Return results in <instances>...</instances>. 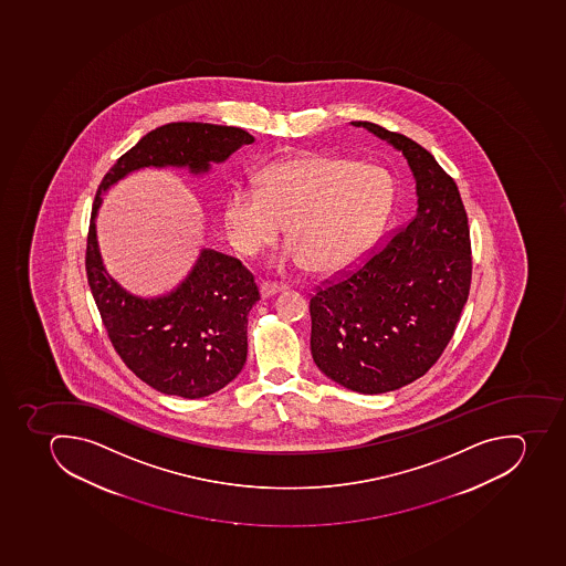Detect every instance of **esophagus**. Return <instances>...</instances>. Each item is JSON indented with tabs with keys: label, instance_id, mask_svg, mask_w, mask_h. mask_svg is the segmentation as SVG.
I'll use <instances>...</instances> for the list:
<instances>
[{
	"label": "esophagus",
	"instance_id": "1",
	"mask_svg": "<svg viewBox=\"0 0 566 566\" xmlns=\"http://www.w3.org/2000/svg\"><path fill=\"white\" fill-rule=\"evenodd\" d=\"M286 289V285H277V283H266L263 281L262 285H260V292H262L263 300L266 297H272V295L280 294L283 290Z\"/></svg>",
	"mask_w": 566,
	"mask_h": 566
}]
</instances>
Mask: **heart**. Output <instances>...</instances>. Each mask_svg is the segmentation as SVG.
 Listing matches in <instances>:
<instances>
[{
    "label": "heart",
    "instance_id": "b5f03b06",
    "mask_svg": "<svg viewBox=\"0 0 566 566\" xmlns=\"http://www.w3.org/2000/svg\"><path fill=\"white\" fill-rule=\"evenodd\" d=\"M395 199L385 168L344 157L306 156L269 165L260 188L238 186L223 220L238 252L254 256L280 237L290 243L281 265L333 272L355 262L384 229Z\"/></svg>",
    "mask_w": 566,
    "mask_h": 566
}]
</instances>
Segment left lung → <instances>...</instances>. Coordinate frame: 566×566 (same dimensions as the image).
Here are the masks:
<instances>
[{"mask_svg": "<svg viewBox=\"0 0 566 566\" xmlns=\"http://www.w3.org/2000/svg\"><path fill=\"white\" fill-rule=\"evenodd\" d=\"M403 154L418 209L357 271L310 300L312 357L329 380L360 395L412 384L453 337L471 283L468 217L436 157L403 134L352 122Z\"/></svg>", "mask_w": 566, "mask_h": 566, "instance_id": "obj_1", "label": "left lung"}]
</instances>
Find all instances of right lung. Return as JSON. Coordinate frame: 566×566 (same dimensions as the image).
I'll return each mask as SVG.
<instances>
[{
	"label": "right lung",
	"instance_id": "add662e5",
	"mask_svg": "<svg viewBox=\"0 0 566 566\" xmlns=\"http://www.w3.org/2000/svg\"><path fill=\"white\" fill-rule=\"evenodd\" d=\"M254 136L228 125L179 122L143 136L96 191L86 272L105 329L125 366L163 395L205 398L233 381L248 360V315L260 301L251 272L237 258L200 249L185 280L167 294L142 297L111 276L96 238L102 197L143 168L205 176Z\"/></svg>",
	"mask_w": 566,
	"mask_h": 566
}]
</instances>
